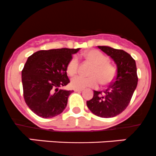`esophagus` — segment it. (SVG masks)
Segmentation results:
<instances>
[{
  "label": "esophagus",
  "instance_id": "34e87169",
  "mask_svg": "<svg viewBox=\"0 0 156 156\" xmlns=\"http://www.w3.org/2000/svg\"><path fill=\"white\" fill-rule=\"evenodd\" d=\"M75 92H82L83 91V89H74Z\"/></svg>",
  "mask_w": 156,
  "mask_h": 156
}]
</instances>
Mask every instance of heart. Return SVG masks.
Instances as JSON below:
<instances>
[{
  "label": "heart",
  "mask_w": 156,
  "mask_h": 156,
  "mask_svg": "<svg viewBox=\"0 0 156 156\" xmlns=\"http://www.w3.org/2000/svg\"><path fill=\"white\" fill-rule=\"evenodd\" d=\"M85 57L92 64L94 67L89 71L90 76H79L71 80V86L76 89H84L86 87H95L99 83L107 85L114 80L115 70L108 64V58L97 50H91L84 54ZM67 73L69 76H74L79 70V60L77 57H72L67 64Z\"/></svg>",
  "instance_id": "heart-1"
}]
</instances>
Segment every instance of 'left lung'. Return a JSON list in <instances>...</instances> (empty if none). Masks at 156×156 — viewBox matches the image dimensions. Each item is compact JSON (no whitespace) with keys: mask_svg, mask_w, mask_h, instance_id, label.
Here are the masks:
<instances>
[{"mask_svg":"<svg viewBox=\"0 0 156 156\" xmlns=\"http://www.w3.org/2000/svg\"><path fill=\"white\" fill-rule=\"evenodd\" d=\"M110 56L117 66L115 80L105 91H95L87 107L96 116L113 118L121 114L130 103L137 86L138 77L135 60L124 50L109 46H98Z\"/></svg>","mask_w":156,"mask_h":156,"instance_id":"left-lung-1","label":"left lung"}]
</instances>
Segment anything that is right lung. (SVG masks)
<instances>
[{
  "label": "right lung",
  "mask_w": 156,
  "mask_h": 156,
  "mask_svg": "<svg viewBox=\"0 0 156 156\" xmlns=\"http://www.w3.org/2000/svg\"><path fill=\"white\" fill-rule=\"evenodd\" d=\"M80 48L41 50L28 58L22 70L24 99L38 116L50 118L64 112L73 91L60 89L70 83L67 64Z\"/></svg>",
  "instance_id": "right-lung-1"
}]
</instances>
